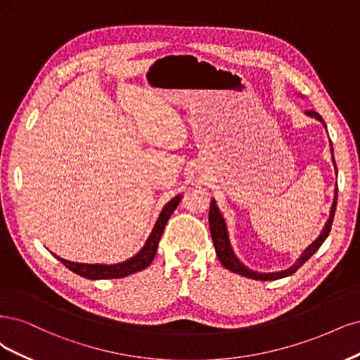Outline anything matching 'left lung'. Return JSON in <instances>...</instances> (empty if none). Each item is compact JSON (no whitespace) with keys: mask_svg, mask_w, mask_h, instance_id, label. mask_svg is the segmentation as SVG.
<instances>
[{"mask_svg":"<svg viewBox=\"0 0 360 360\" xmlns=\"http://www.w3.org/2000/svg\"><path fill=\"white\" fill-rule=\"evenodd\" d=\"M308 117L311 118H316L317 121H320L324 129H326V124H324L323 118L320 115L314 110H308L305 112ZM328 130V129H326ZM330 154H332V161H333V167L336 172V165H335V157H333V148H332V142H330ZM336 200H338V185L335 187V195H333V203L330 207V214H329V219L324 224L321 233L319 235V238L311 243V245L300 254V257L296 260V263L293 266H290L288 269L285 271H280V272H256V271H251L250 268H247L245 264H242V262L236 257V254L233 252V248H231V243L229 239V231H227V224H226V219L219 212L217 202L212 199L211 200V206H210V229H211V236L214 240V247L217 251V256L221 262V264L224 266L226 269L239 274L242 276H247V278H252V280H259V281H275V280H280V278H285L288 275L295 274L300 266H302L312 254L316 251H319V248L321 247V243L326 240V238L329 236V231L332 227V221H333V217H335V210H336Z\"/></svg>","mask_w":360,"mask_h":360,"instance_id":"obj_1","label":"left lung"}]
</instances>
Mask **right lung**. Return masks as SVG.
<instances>
[{
  "mask_svg": "<svg viewBox=\"0 0 360 360\" xmlns=\"http://www.w3.org/2000/svg\"><path fill=\"white\" fill-rule=\"evenodd\" d=\"M181 199H182V195L178 194L173 197L169 203H166V206L163 207V211H161V214L157 219L153 231H150L149 238L146 239L143 248L129 260L117 263V264H88V263H75L70 260H65V259L55 256V254L53 256L60 260L64 266H67L68 269L73 271L75 274H77L80 276L88 278V280H112V278H124V276L131 275L134 272L143 271L150 264V262L154 260L155 254H157V248H158V242L161 239V235H163V230L169 221L170 215L179 205Z\"/></svg>",
  "mask_w": 360,
  "mask_h": 360,
  "instance_id": "obj_1",
  "label": "right lung"
}]
</instances>
